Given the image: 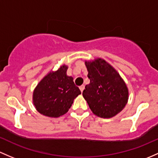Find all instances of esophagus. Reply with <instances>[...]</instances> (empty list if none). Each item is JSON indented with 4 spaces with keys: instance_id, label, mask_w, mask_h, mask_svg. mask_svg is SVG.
Masks as SVG:
<instances>
[{
    "instance_id": "obj_1",
    "label": "esophagus",
    "mask_w": 158,
    "mask_h": 158,
    "mask_svg": "<svg viewBox=\"0 0 158 158\" xmlns=\"http://www.w3.org/2000/svg\"><path fill=\"white\" fill-rule=\"evenodd\" d=\"M79 89H80L81 92H83V90H84V89H85V85H82L79 86Z\"/></svg>"
}]
</instances>
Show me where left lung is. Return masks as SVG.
<instances>
[{
  "instance_id": "1",
  "label": "left lung",
  "mask_w": 158,
  "mask_h": 158,
  "mask_svg": "<svg viewBox=\"0 0 158 158\" xmlns=\"http://www.w3.org/2000/svg\"><path fill=\"white\" fill-rule=\"evenodd\" d=\"M90 83L82 92L93 114L102 118L117 115L128 101V89L118 73L102 59L85 62Z\"/></svg>"
}]
</instances>
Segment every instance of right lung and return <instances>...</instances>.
Instances as JSON below:
<instances>
[{
	"instance_id": "add662e5",
	"label": "right lung",
	"mask_w": 158,
	"mask_h": 158,
	"mask_svg": "<svg viewBox=\"0 0 158 158\" xmlns=\"http://www.w3.org/2000/svg\"><path fill=\"white\" fill-rule=\"evenodd\" d=\"M67 66L50 73L33 92V102L40 114L50 117H59L70 108L73 100L81 94L73 77L66 75Z\"/></svg>"
}]
</instances>
